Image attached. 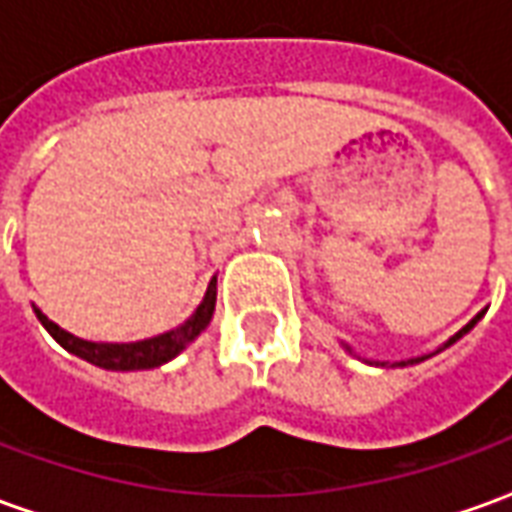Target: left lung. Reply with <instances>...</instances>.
Here are the masks:
<instances>
[{"mask_svg":"<svg viewBox=\"0 0 512 512\" xmlns=\"http://www.w3.org/2000/svg\"><path fill=\"white\" fill-rule=\"evenodd\" d=\"M483 315H485V312H480V315H474L472 321L466 323V326H463L461 332H455V334H452L450 340H447V343H444V345H439V348H436V351H430V354H422V356H411V359H400V362H392V365H389V362H376V359H365V356H359V354H356L354 348H351V345H348V343H340V345H343V348H345V351H348V354L356 356V359H362V362H367V365H376V367H386V365H389V367H408V365H419V362H425V359H430V356L441 354V351H444V348H450L452 343H458V340H461L463 334H469V332H472V329H474V323L480 321V318H483Z\"/></svg>","mask_w":512,"mask_h":512,"instance_id":"obj_1","label":"left lung"}]
</instances>
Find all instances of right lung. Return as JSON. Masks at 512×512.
Instances as JSON below:
<instances>
[{"instance_id":"add662e5","label":"right lung","mask_w":512,"mask_h":512,"mask_svg":"<svg viewBox=\"0 0 512 512\" xmlns=\"http://www.w3.org/2000/svg\"><path fill=\"white\" fill-rule=\"evenodd\" d=\"M32 310L38 315V321L43 323V329L57 340V343L68 351V354L79 356L84 362H90L95 367H104V370H115V373H131V370H153L172 362L180 351H186L197 337H200L216 310V277L208 282V290L202 296L200 307L191 312V318L169 329L156 337H147V340H136V343H93V340H82L76 334L65 332L57 323L49 321L43 312L32 304Z\"/></svg>"}]
</instances>
